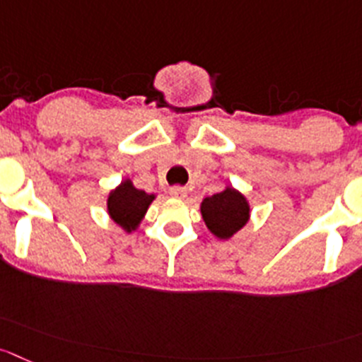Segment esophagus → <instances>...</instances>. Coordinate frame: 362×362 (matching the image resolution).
Listing matches in <instances>:
<instances>
[{"instance_id": "34e87169", "label": "esophagus", "mask_w": 362, "mask_h": 362, "mask_svg": "<svg viewBox=\"0 0 362 362\" xmlns=\"http://www.w3.org/2000/svg\"><path fill=\"white\" fill-rule=\"evenodd\" d=\"M170 195H172V197H175V199L187 197V188H185V187H172L170 188Z\"/></svg>"}]
</instances>
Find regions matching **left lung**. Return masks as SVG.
I'll return each instance as SVG.
<instances>
[{
    "mask_svg": "<svg viewBox=\"0 0 362 362\" xmlns=\"http://www.w3.org/2000/svg\"><path fill=\"white\" fill-rule=\"evenodd\" d=\"M201 211L208 229L222 240L230 238L249 220V204L245 197L233 188L206 197L201 204Z\"/></svg>",
    "mask_w": 362,
    "mask_h": 362,
    "instance_id": "left-lung-1",
    "label": "left lung"
}]
</instances>
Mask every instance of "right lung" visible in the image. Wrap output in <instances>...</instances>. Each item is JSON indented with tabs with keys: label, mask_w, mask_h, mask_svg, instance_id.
Segmentation results:
<instances>
[{
	"label": "right lung",
	"mask_w": 362,
	"mask_h": 362,
	"mask_svg": "<svg viewBox=\"0 0 362 362\" xmlns=\"http://www.w3.org/2000/svg\"><path fill=\"white\" fill-rule=\"evenodd\" d=\"M153 199L154 195L135 188L132 181H124L117 190L110 194L108 213L119 226H122L126 230H132L139 226Z\"/></svg>",
	"instance_id": "right-lung-1"
}]
</instances>
